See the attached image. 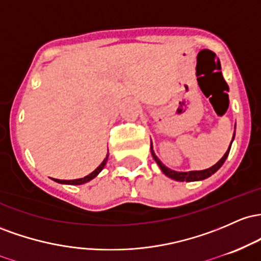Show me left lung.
<instances>
[{
  "instance_id": "left-lung-1",
  "label": "left lung",
  "mask_w": 261,
  "mask_h": 261,
  "mask_svg": "<svg viewBox=\"0 0 261 261\" xmlns=\"http://www.w3.org/2000/svg\"><path fill=\"white\" fill-rule=\"evenodd\" d=\"M234 136H236V130H234V134H233V138H232V143H233V139H234ZM232 143H230L229 148H228V150L225 151V154L222 156V159L219 160L217 164H215L213 166H211L210 169H206V170H200V171H186V172H182V171H174V170L166 168L164 164L160 162L159 158L156 156L153 150V143H150V151H151V155H153L154 160L156 162L158 165H159V168L162 169V171L164 174L166 175V176L172 178V180H176V181H187V182H190V181H200V180H204V178L210 177L211 175L215 174L217 170L221 168L222 165H223V163L225 162V159H227L228 154H229V150H230V146H232Z\"/></svg>"
}]
</instances>
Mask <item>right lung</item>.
Segmentation results:
<instances>
[{"mask_svg": "<svg viewBox=\"0 0 261 261\" xmlns=\"http://www.w3.org/2000/svg\"><path fill=\"white\" fill-rule=\"evenodd\" d=\"M107 159H108V154L106 155V158H105L103 162L99 164L98 168L96 169L95 171H92L90 175H87V176L81 177V178H76V180H58V178H54V181H57V182H59V184H66V185H83V184L89 182V181H91L92 178H95L96 176H97L99 172L102 171V169L105 168V165H106Z\"/></svg>", "mask_w": 261, "mask_h": 261, "instance_id": "add662e5", "label": "right lung"}]
</instances>
